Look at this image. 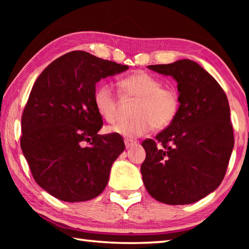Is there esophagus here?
Listing matches in <instances>:
<instances>
[{"instance_id": "1", "label": "esophagus", "mask_w": 249, "mask_h": 249, "mask_svg": "<svg viewBox=\"0 0 249 249\" xmlns=\"http://www.w3.org/2000/svg\"><path fill=\"white\" fill-rule=\"evenodd\" d=\"M124 142H125V147H126V148H129V147H132V146L137 144V142H135V141H133V140H125Z\"/></svg>"}]
</instances>
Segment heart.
Returning <instances> with one entry per match:
<instances>
[{
    "label": "heart",
    "mask_w": 249,
    "mask_h": 249,
    "mask_svg": "<svg viewBox=\"0 0 249 249\" xmlns=\"http://www.w3.org/2000/svg\"><path fill=\"white\" fill-rule=\"evenodd\" d=\"M122 95L136 100L133 107L134 119L122 121L107 130L126 138H137L148 134L154 127L166 128L178 115L181 95L172 84L162 86L161 80L145 71H137L120 80ZM94 107L103 119L113 123L119 114V99L111 84L100 83L93 94Z\"/></svg>",
    "instance_id": "heart-1"
}]
</instances>
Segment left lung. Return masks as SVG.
<instances>
[{
    "label": "left lung",
    "mask_w": 249,
    "mask_h": 249,
    "mask_svg": "<svg viewBox=\"0 0 249 249\" xmlns=\"http://www.w3.org/2000/svg\"><path fill=\"white\" fill-rule=\"evenodd\" d=\"M148 68L178 82L181 104L172 124L156 140L142 142V181L159 202L195 203L215 190L226 174L234 147L227 96L212 75L189 59Z\"/></svg>",
    "instance_id": "left-lung-1"
}]
</instances>
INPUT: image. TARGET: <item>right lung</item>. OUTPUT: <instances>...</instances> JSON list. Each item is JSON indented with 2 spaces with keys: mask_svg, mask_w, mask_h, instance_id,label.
I'll return each mask as SVG.
<instances>
[{
  "mask_svg": "<svg viewBox=\"0 0 249 249\" xmlns=\"http://www.w3.org/2000/svg\"><path fill=\"white\" fill-rule=\"evenodd\" d=\"M128 67L74 50L39 74L22 115L20 148L33 178L66 202L94 199L108 181L112 163L125 149L122 136L99 135L95 83Z\"/></svg>",
  "mask_w": 249,
  "mask_h": 249,
  "instance_id": "1",
  "label": "right lung"
}]
</instances>
